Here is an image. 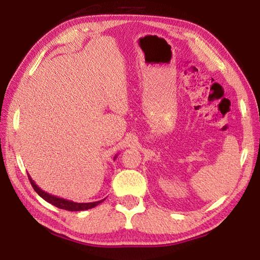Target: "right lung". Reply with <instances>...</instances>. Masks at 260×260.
Masks as SVG:
<instances>
[{
  "label": "right lung",
  "mask_w": 260,
  "mask_h": 260,
  "mask_svg": "<svg viewBox=\"0 0 260 260\" xmlns=\"http://www.w3.org/2000/svg\"><path fill=\"white\" fill-rule=\"evenodd\" d=\"M116 157H117V155L114 157V159ZM27 178H29V180L31 182V185L33 186V189H35V191L43 199V200H46L47 202L51 203L52 206L57 207L59 209L68 210V211H84V210L95 208L96 206H98L99 203H102L105 200V199H103V200H99V201H96V202H88V203H78V202L66 200V199H63V198H59V197H56V196L49 194L48 192H45L42 189H40V187H39L36 184V182L31 179V176H30L29 173H27Z\"/></svg>",
  "instance_id": "1"
}]
</instances>
